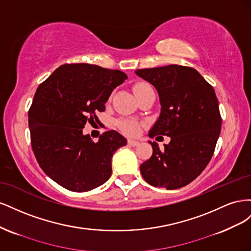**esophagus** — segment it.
Masks as SVG:
<instances>
[{"label":"esophagus","instance_id":"obj_1","mask_svg":"<svg viewBox=\"0 0 251 251\" xmlns=\"http://www.w3.org/2000/svg\"><path fill=\"white\" fill-rule=\"evenodd\" d=\"M127 146H130V147H137V146H139V141L128 139V140H127Z\"/></svg>","mask_w":251,"mask_h":251}]
</instances>
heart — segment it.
I'll list each match as a JSON object with an SVG mask.
<instances>
[{
    "label": "heart",
    "instance_id": "1",
    "mask_svg": "<svg viewBox=\"0 0 251 251\" xmlns=\"http://www.w3.org/2000/svg\"><path fill=\"white\" fill-rule=\"evenodd\" d=\"M150 87L151 86L149 85V83L144 82V81L137 82V83H135V86H134V92L136 94V93H138L139 91L146 89V88H150ZM115 125L119 128V131L126 136H136L139 133L140 127H141V124H139L138 121L132 120V119H126V118L118 119Z\"/></svg>",
    "mask_w": 251,
    "mask_h": 251
}]
</instances>
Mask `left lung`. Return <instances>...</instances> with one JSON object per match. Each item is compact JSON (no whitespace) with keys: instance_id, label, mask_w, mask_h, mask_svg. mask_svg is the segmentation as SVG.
Instances as JSON below:
<instances>
[{"instance_id":"1","label":"left lung","mask_w":251,"mask_h":251,"mask_svg":"<svg viewBox=\"0 0 251 251\" xmlns=\"http://www.w3.org/2000/svg\"><path fill=\"white\" fill-rule=\"evenodd\" d=\"M136 74L151 82L160 98V116L149 136L171 137L163 151L150 141L153 154L140 165L142 177L155 187H183L199 176L214 155L222 125L215 90L186 66L139 69Z\"/></svg>"}]
</instances>
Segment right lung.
Masks as SVG:
<instances>
[{"label":"right lung","instance_id":"add662e5","mask_svg":"<svg viewBox=\"0 0 251 251\" xmlns=\"http://www.w3.org/2000/svg\"><path fill=\"white\" fill-rule=\"evenodd\" d=\"M126 77L97 65L66 64L37 88L28 112L31 147L41 169L60 186L88 192L110 178L112 156L126 139L112 130L92 141L82 128L98 121L96 114Z\"/></svg>","mask_w":251,"mask_h":251}]
</instances>
